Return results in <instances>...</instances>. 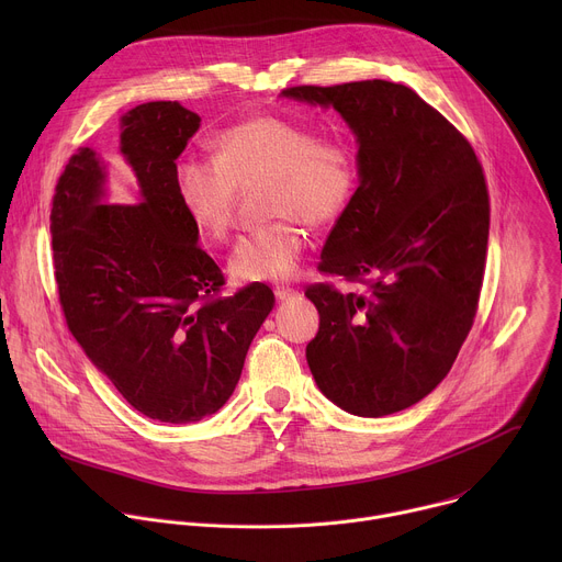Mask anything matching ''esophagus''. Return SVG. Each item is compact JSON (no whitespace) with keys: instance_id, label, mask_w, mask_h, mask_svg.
<instances>
[{"instance_id":"obj_1","label":"esophagus","mask_w":562,"mask_h":562,"mask_svg":"<svg viewBox=\"0 0 562 562\" xmlns=\"http://www.w3.org/2000/svg\"><path fill=\"white\" fill-rule=\"evenodd\" d=\"M273 293H276L278 300H289V297H293L297 291H293L291 286H276Z\"/></svg>"}]
</instances>
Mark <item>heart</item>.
Instances as JSON below:
<instances>
[{"instance_id": "1", "label": "heart", "mask_w": 562, "mask_h": 562, "mask_svg": "<svg viewBox=\"0 0 562 562\" xmlns=\"http://www.w3.org/2000/svg\"><path fill=\"white\" fill-rule=\"evenodd\" d=\"M215 159L180 157L176 189L182 206L211 239H226L235 226L237 189L265 187L267 226L235 245L228 267L239 280H284L304 249L306 226H327L351 204L358 167L340 139H319L302 124L256 115L213 139Z\"/></svg>"}]
</instances>
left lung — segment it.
<instances>
[{
	"label": "left lung",
	"instance_id": "left-lung-1",
	"mask_svg": "<svg viewBox=\"0 0 562 562\" xmlns=\"http://www.w3.org/2000/svg\"><path fill=\"white\" fill-rule=\"evenodd\" d=\"M334 106L358 137L360 187L336 220L304 295L319 313L308 369L340 409L380 418L431 393L467 340L483 289L490 191L469 139L405 85L289 87Z\"/></svg>",
	"mask_w": 562,
	"mask_h": 562
}]
</instances>
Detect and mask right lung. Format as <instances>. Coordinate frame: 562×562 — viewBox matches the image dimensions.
Listing matches in <instances>:
<instances>
[{"instance_id": "obj_1", "label": "right lung", "mask_w": 562, "mask_h": 562, "mask_svg": "<svg viewBox=\"0 0 562 562\" xmlns=\"http://www.w3.org/2000/svg\"><path fill=\"white\" fill-rule=\"evenodd\" d=\"M198 128L200 115L178 102L131 109L120 150L142 204H102L100 159L77 148L50 209L68 331L131 407L171 425L198 423L226 403L276 302L262 282L222 295L224 276L198 245L176 189V159Z\"/></svg>"}]
</instances>
